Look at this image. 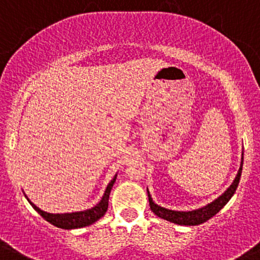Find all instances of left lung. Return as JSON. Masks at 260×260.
I'll list each match as a JSON object with an SVG mask.
<instances>
[{
    "instance_id": "8db88e82",
    "label": "left lung",
    "mask_w": 260,
    "mask_h": 260,
    "mask_svg": "<svg viewBox=\"0 0 260 260\" xmlns=\"http://www.w3.org/2000/svg\"><path fill=\"white\" fill-rule=\"evenodd\" d=\"M243 159V158H242ZM242 170H243V161L242 165H240V169L238 171L237 177H235L234 182L230 185V187L222 193L221 196L216 199L215 201H212L209 205L204 206V208L198 209V210L193 211H175V210H169V209L161 208V206L156 205V204L152 201L151 195L148 192V201L149 206H151V210L154 212L158 217L161 219L167 220V221L175 222V224L179 225H200L203 222L208 221L209 219H211L214 215H216L217 212L221 210L225 205L228 204V201L232 199V196L234 195L235 190H237L238 185H239L240 176H242Z\"/></svg>"
}]
</instances>
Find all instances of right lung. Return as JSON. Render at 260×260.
<instances>
[{
  "label": "right lung",
  "mask_w": 260,
  "mask_h": 260,
  "mask_svg": "<svg viewBox=\"0 0 260 260\" xmlns=\"http://www.w3.org/2000/svg\"><path fill=\"white\" fill-rule=\"evenodd\" d=\"M115 179L117 176H114V179L109 182V185L107 186V190L104 192L103 198L99 201V204H96L94 208L89 209L85 211H78V212H68V214H50V212H45L38 208L36 205H34L30 200L28 203L32 205V208L35 209L46 221H49L50 224L55 225L57 228H61V229H77V228H83L91 225L93 222H95L96 220L101 219L104 214L107 212L108 209V200H109V193H111L112 187H113Z\"/></svg>",
  "instance_id": "add662e5"
}]
</instances>
